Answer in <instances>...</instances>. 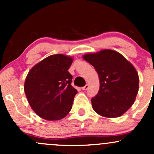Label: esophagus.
I'll list each match as a JSON object with an SVG mask.
<instances>
[{"label": "esophagus", "mask_w": 154, "mask_h": 154, "mask_svg": "<svg viewBox=\"0 0 154 154\" xmlns=\"http://www.w3.org/2000/svg\"><path fill=\"white\" fill-rule=\"evenodd\" d=\"M88 87H89V86H88V84H86L85 86L82 87V89H83V90H87L88 88Z\"/></svg>", "instance_id": "1"}]
</instances>
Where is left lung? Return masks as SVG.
<instances>
[{"label": "left lung", "instance_id": "left-lung-1", "mask_svg": "<svg viewBox=\"0 0 154 154\" xmlns=\"http://www.w3.org/2000/svg\"><path fill=\"white\" fill-rule=\"evenodd\" d=\"M83 58L95 68L99 77L98 93L91 100L94 112L105 118L125 114L139 91V74L134 66L120 53L109 49L86 54Z\"/></svg>", "mask_w": 154, "mask_h": 154}]
</instances>
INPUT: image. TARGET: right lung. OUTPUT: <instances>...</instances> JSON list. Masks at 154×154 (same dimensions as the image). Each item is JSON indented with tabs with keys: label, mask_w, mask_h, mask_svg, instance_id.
<instances>
[{
	"label": "right lung",
	"mask_w": 154,
	"mask_h": 154,
	"mask_svg": "<svg viewBox=\"0 0 154 154\" xmlns=\"http://www.w3.org/2000/svg\"><path fill=\"white\" fill-rule=\"evenodd\" d=\"M74 58L64 54L49 56L35 64L24 82V92L31 109L47 121L61 120L71 111L77 89L68 71Z\"/></svg>",
	"instance_id": "add662e5"
}]
</instances>
